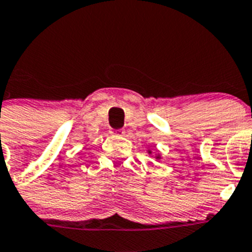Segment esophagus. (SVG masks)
Here are the masks:
<instances>
[{"mask_svg":"<svg viewBox=\"0 0 252 252\" xmlns=\"http://www.w3.org/2000/svg\"><path fill=\"white\" fill-rule=\"evenodd\" d=\"M113 135H124V130L123 129H113L112 131H110Z\"/></svg>","mask_w":252,"mask_h":252,"instance_id":"34e87169","label":"esophagus"}]
</instances>
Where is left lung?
<instances>
[{
    "label": "left lung",
    "mask_w": 252,
    "mask_h": 252,
    "mask_svg": "<svg viewBox=\"0 0 252 252\" xmlns=\"http://www.w3.org/2000/svg\"><path fill=\"white\" fill-rule=\"evenodd\" d=\"M149 153H152V152H151V151H149ZM156 158H157V159H159V158H160V157H159V156H157V157H156Z\"/></svg>",
    "instance_id": "8db88e82"
}]
</instances>
